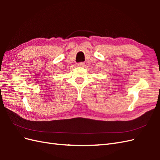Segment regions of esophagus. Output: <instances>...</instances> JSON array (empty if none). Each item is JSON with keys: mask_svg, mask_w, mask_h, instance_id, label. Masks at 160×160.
I'll return each mask as SVG.
<instances>
[{"mask_svg": "<svg viewBox=\"0 0 160 160\" xmlns=\"http://www.w3.org/2000/svg\"><path fill=\"white\" fill-rule=\"evenodd\" d=\"M78 65L79 67H84V63L83 62H80L78 63Z\"/></svg>", "mask_w": 160, "mask_h": 160, "instance_id": "obj_1", "label": "esophagus"}]
</instances>
